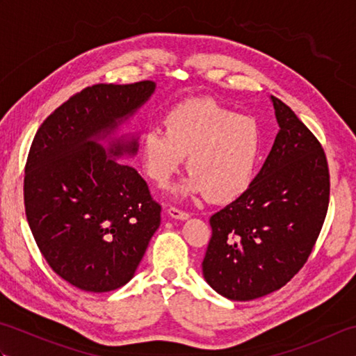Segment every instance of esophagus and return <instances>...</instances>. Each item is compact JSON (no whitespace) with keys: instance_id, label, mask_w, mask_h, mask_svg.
<instances>
[{"instance_id":"obj_1","label":"esophagus","mask_w":356,"mask_h":356,"mask_svg":"<svg viewBox=\"0 0 356 356\" xmlns=\"http://www.w3.org/2000/svg\"><path fill=\"white\" fill-rule=\"evenodd\" d=\"M168 216L172 218H179V220H186V218L190 217V214H188L186 211H182V209L174 208V207L168 208Z\"/></svg>"}]
</instances>
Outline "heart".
<instances>
[{
  "instance_id": "1",
  "label": "heart",
  "mask_w": 356,
  "mask_h": 356,
  "mask_svg": "<svg viewBox=\"0 0 356 356\" xmlns=\"http://www.w3.org/2000/svg\"><path fill=\"white\" fill-rule=\"evenodd\" d=\"M163 127L147 128L140 139L142 168L156 185L168 184L188 156L191 176L180 190L184 194H205L213 203H228L251 186L263 149L254 119L195 99L172 107Z\"/></svg>"
}]
</instances>
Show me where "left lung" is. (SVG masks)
<instances>
[{"instance_id": "obj_1", "label": "left lung", "mask_w": 356, "mask_h": 356, "mask_svg": "<svg viewBox=\"0 0 356 356\" xmlns=\"http://www.w3.org/2000/svg\"><path fill=\"white\" fill-rule=\"evenodd\" d=\"M280 131L251 186L209 218L203 277L248 301L283 287L305 266L327 214L330 176L318 139L270 96Z\"/></svg>"}]
</instances>
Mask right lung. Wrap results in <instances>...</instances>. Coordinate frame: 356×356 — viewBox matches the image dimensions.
Wrapping results in <instances>:
<instances>
[{"label": "right lung", "mask_w": 356, "mask_h": 356, "mask_svg": "<svg viewBox=\"0 0 356 356\" xmlns=\"http://www.w3.org/2000/svg\"><path fill=\"white\" fill-rule=\"evenodd\" d=\"M153 81L96 84L73 95L44 120L30 147L24 207L49 266L88 292L130 282L161 225V205L134 168L115 161L134 154L138 140L110 134L154 92Z\"/></svg>", "instance_id": "obj_1"}]
</instances>
